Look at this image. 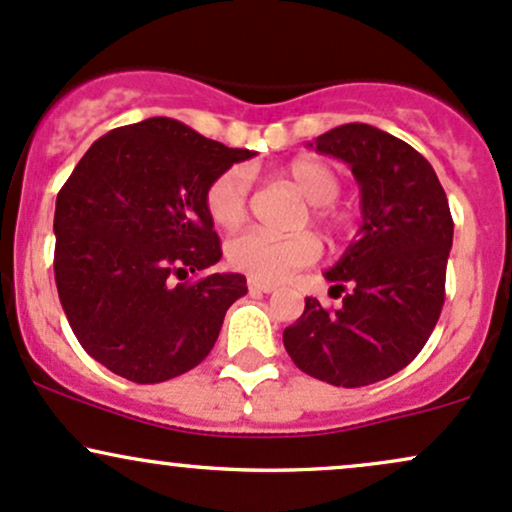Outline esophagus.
I'll use <instances>...</instances> for the list:
<instances>
[{
    "label": "esophagus",
    "mask_w": 512,
    "mask_h": 512,
    "mask_svg": "<svg viewBox=\"0 0 512 512\" xmlns=\"http://www.w3.org/2000/svg\"><path fill=\"white\" fill-rule=\"evenodd\" d=\"M273 290H275V285L261 283V280L249 278V292H254V295H268V292H273Z\"/></svg>",
    "instance_id": "1"
}]
</instances>
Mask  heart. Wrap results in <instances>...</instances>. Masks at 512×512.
I'll list each match as a JSON object with an SVG mask.
<instances>
[{
    "instance_id": "obj_1",
    "label": "heart",
    "mask_w": 512,
    "mask_h": 512,
    "mask_svg": "<svg viewBox=\"0 0 512 512\" xmlns=\"http://www.w3.org/2000/svg\"><path fill=\"white\" fill-rule=\"evenodd\" d=\"M283 176L307 203L314 205L312 217L319 225L329 229L341 225V217L331 208V203L341 193V179L331 164L319 162V159H297L285 166ZM249 188V171L244 166L222 171L205 193V208L212 222L222 229L239 227L249 212ZM317 258L319 241L312 234L278 237L263 229H249L227 244V261L237 271L261 283H280L300 268L312 266Z\"/></svg>"
}]
</instances>
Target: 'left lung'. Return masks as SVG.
Wrapping results in <instances>:
<instances>
[{
    "mask_svg": "<svg viewBox=\"0 0 512 512\" xmlns=\"http://www.w3.org/2000/svg\"><path fill=\"white\" fill-rule=\"evenodd\" d=\"M350 166L360 186L358 234L324 273L350 290L329 312L314 297L283 331L292 363L333 387L387 380L421 353L445 302L452 249L450 205L433 166L399 137L365 123L309 142Z\"/></svg>",
    "mask_w": 512,
    "mask_h": 512,
    "instance_id": "8db88e82",
    "label": "left lung"
}]
</instances>
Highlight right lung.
<instances>
[{"instance_id":"add662e5","label":"right lung","mask_w":512,"mask_h":512,"mask_svg":"<svg viewBox=\"0 0 512 512\" xmlns=\"http://www.w3.org/2000/svg\"><path fill=\"white\" fill-rule=\"evenodd\" d=\"M251 157L174 118H147L106 132L74 166L55 203V283L74 336L103 367L157 384L215 346L246 278L175 280L222 258L205 193Z\"/></svg>"}]
</instances>
